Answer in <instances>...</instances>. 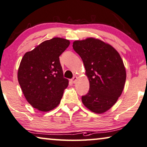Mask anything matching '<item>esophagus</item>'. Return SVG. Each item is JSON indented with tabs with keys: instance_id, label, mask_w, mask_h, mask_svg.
Returning a JSON list of instances; mask_svg holds the SVG:
<instances>
[{
	"instance_id": "esophagus-1",
	"label": "esophagus",
	"mask_w": 147,
	"mask_h": 147,
	"mask_svg": "<svg viewBox=\"0 0 147 147\" xmlns=\"http://www.w3.org/2000/svg\"><path fill=\"white\" fill-rule=\"evenodd\" d=\"M76 79H77V77H76V76H74V77L72 78V82H73V83H75Z\"/></svg>"
}]
</instances>
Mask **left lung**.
<instances>
[{"label": "left lung", "mask_w": 147, "mask_h": 147, "mask_svg": "<svg viewBox=\"0 0 147 147\" xmlns=\"http://www.w3.org/2000/svg\"><path fill=\"white\" fill-rule=\"evenodd\" d=\"M73 47L82 59L89 80V90L82 96V103L93 113L106 112L117 102L125 84L121 56L110 45L94 38L74 41Z\"/></svg>", "instance_id": "obj_1"}]
</instances>
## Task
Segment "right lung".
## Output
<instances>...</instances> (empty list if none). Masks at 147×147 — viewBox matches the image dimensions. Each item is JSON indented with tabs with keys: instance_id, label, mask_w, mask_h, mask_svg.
Masks as SVG:
<instances>
[{
	"instance_id": "add662e5",
	"label": "right lung",
	"mask_w": 147,
	"mask_h": 147,
	"mask_svg": "<svg viewBox=\"0 0 147 147\" xmlns=\"http://www.w3.org/2000/svg\"><path fill=\"white\" fill-rule=\"evenodd\" d=\"M70 41L62 38L45 40L24 54L18 71V80L26 100L40 111L59 105L69 80L64 78L60 55Z\"/></svg>"
}]
</instances>
